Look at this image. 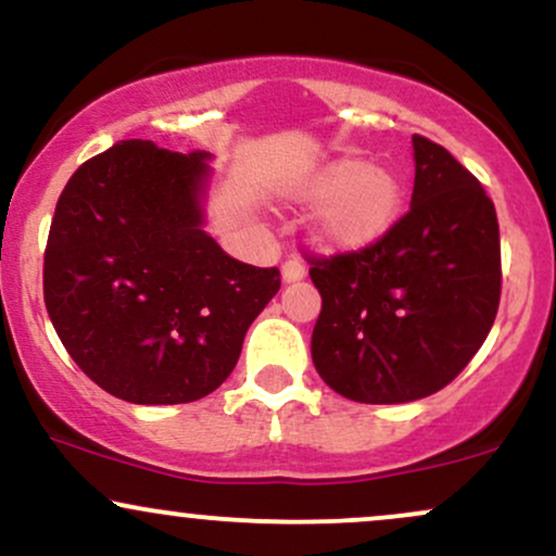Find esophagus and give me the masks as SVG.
Segmentation results:
<instances>
[{
    "label": "esophagus",
    "mask_w": 556,
    "mask_h": 556,
    "mask_svg": "<svg viewBox=\"0 0 556 556\" xmlns=\"http://www.w3.org/2000/svg\"><path fill=\"white\" fill-rule=\"evenodd\" d=\"M305 277V264L300 258H287L282 264V279L285 282H298V279Z\"/></svg>",
    "instance_id": "1"
}]
</instances>
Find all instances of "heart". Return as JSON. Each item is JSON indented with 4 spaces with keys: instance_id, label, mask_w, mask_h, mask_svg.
<instances>
[{
    "instance_id": "b5f03b06",
    "label": "heart",
    "mask_w": 556,
    "mask_h": 556,
    "mask_svg": "<svg viewBox=\"0 0 556 556\" xmlns=\"http://www.w3.org/2000/svg\"><path fill=\"white\" fill-rule=\"evenodd\" d=\"M303 198L321 203L314 232L321 245L334 251H361L397 222L402 185L392 169L344 156L327 164L305 182Z\"/></svg>"
}]
</instances>
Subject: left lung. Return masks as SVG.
Returning a JSON list of instances; mask_svg holds the SVG:
<instances>
[{"mask_svg":"<svg viewBox=\"0 0 556 556\" xmlns=\"http://www.w3.org/2000/svg\"><path fill=\"white\" fill-rule=\"evenodd\" d=\"M410 212L361 251L305 256L321 292L311 355L366 405L439 392L473 361L502 295L500 222L483 185L444 146L413 136Z\"/></svg>","mask_w":556,"mask_h":556,"instance_id":"8db88e82","label":"left lung"}]
</instances>
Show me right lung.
I'll return each mask as SVG.
<instances>
[{"label":"right lung","mask_w":556,"mask_h":556,"mask_svg":"<svg viewBox=\"0 0 556 556\" xmlns=\"http://www.w3.org/2000/svg\"><path fill=\"white\" fill-rule=\"evenodd\" d=\"M203 159L114 143L75 169L49 227L43 303L56 337L88 379L136 405L212 394L282 279L203 232Z\"/></svg>","instance_id":"right-lung-1"}]
</instances>
